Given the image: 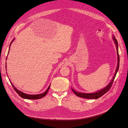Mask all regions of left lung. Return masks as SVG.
Segmentation results:
<instances>
[{"mask_svg": "<svg viewBox=\"0 0 128 128\" xmlns=\"http://www.w3.org/2000/svg\"><path fill=\"white\" fill-rule=\"evenodd\" d=\"M113 40H114V42L115 43L116 46V49H117V56H118V65L117 66V68L115 72V74L114 75L112 79V81L110 82V83L107 85L106 87H105L104 88L101 89L100 91H98L94 93H80L74 90H73L72 88V91L74 92L75 94L80 98H89V99H96L100 97H101L102 96H103L104 94L107 93L108 92L110 89L111 88V86L112 84V83L114 81V79H115V78L116 77V75L117 74V72L119 70V53H118V42L117 39L115 38V36H113Z\"/></svg>", "mask_w": 128, "mask_h": 128, "instance_id": "8db88e82", "label": "left lung"}]
</instances>
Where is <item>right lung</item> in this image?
<instances>
[{
    "instance_id": "right-lung-1",
    "label": "right lung",
    "mask_w": 128,
    "mask_h": 128,
    "mask_svg": "<svg viewBox=\"0 0 128 128\" xmlns=\"http://www.w3.org/2000/svg\"><path fill=\"white\" fill-rule=\"evenodd\" d=\"M13 40H14V39H13V40H12V41L11 42V44H10V45H11L12 42L13 41ZM9 50H10V47H9V49L8 53H9ZM9 81H10V83H11V84L12 87L13 88V89H14V90L16 92V93L18 94L19 96H20L21 98H23L30 99V100H37V99H39V98H41L44 97V96L46 94V93H48V91H49V88H50V85H51V84H50V86H48V89H46V90L44 92V93H42V94H36H36H35V95H30V94H25V93H23V92H21V91H20L18 90L16 88V87L13 85V84L11 83V82L10 81V79H9Z\"/></svg>"
}]
</instances>
